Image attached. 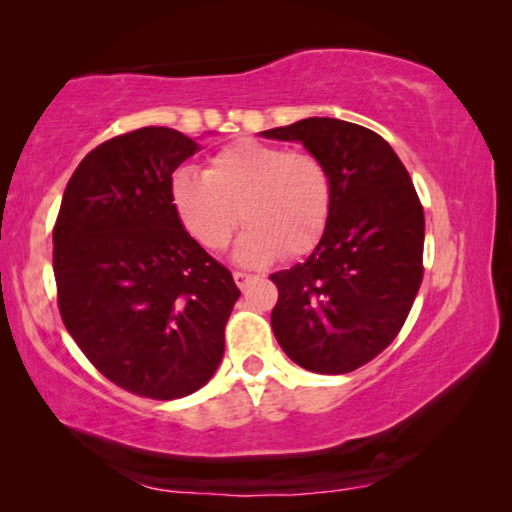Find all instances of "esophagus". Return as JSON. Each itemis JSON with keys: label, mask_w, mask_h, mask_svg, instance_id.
Segmentation results:
<instances>
[{"label": "esophagus", "mask_w": 512, "mask_h": 512, "mask_svg": "<svg viewBox=\"0 0 512 512\" xmlns=\"http://www.w3.org/2000/svg\"><path fill=\"white\" fill-rule=\"evenodd\" d=\"M233 279H235V284L240 286V289H244V286L251 282V275H247V272H242V270H235L233 272Z\"/></svg>", "instance_id": "obj_1"}]
</instances>
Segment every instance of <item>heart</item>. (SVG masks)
<instances>
[{
	"mask_svg": "<svg viewBox=\"0 0 512 512\" xmlns=\"http://www.w3.org/2000/svg\"><path fill=\"white\" fill-rule=\"evenodd\" d=\"M170 202L181 228L207 251L226 247L242 219L247 228L233 258L258 268L317 247L331 219L333 188L312 153L240 139L214 153L205 174L174 172Z\"/></svg>",
	"mask_w": 512,
	"mask_h": 512,
	"instance_id": "b5f03b06",
	"label": "heart"
}]
</instances>
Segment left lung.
<instances>
[{
	"label": "left lung",
	"mask_w": 512,
	"mask_h": 512,
	"mask_svg": "<svg viewBox=\"0 0 512 512\" xmlns=\"http://www.w3.org/2000/svg\"><path fill=\"white\" fill-rule=\"evenodd\" d=\"M300 142L326 165L331 219L307 261L270 275L279 300L270 324L300 368L342 375L391 345L422 284L424 209L394 149L340 118L261 132Z\"/></svg>",
	"instance_id": "1"
}]
</instances>
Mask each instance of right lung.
<instances>
[{
    "label": "right lung",
    "instance_id": "obj_1",
    "mask_svg": "<svg viewBox=\"0 0 512 512\" xmlns=\"http://www.w3.org/2000/svg\"><path fill=\"white\" fill-rule=\"evenodd\" d=\"M195 151V139L158 125L109 139L74 170L53 228L69 335L107 380L156 401L212 380L240 298L172 209L170 179Z\"/></svg>",
    "mask_w": 512,
    "mask_h": 512
}]
</instances>
